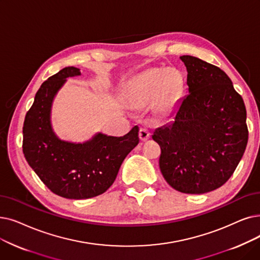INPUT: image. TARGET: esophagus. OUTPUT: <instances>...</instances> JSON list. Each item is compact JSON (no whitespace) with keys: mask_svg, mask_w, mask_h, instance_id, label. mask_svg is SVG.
Returning a JSON list of instances; mask_svg holds the SVG:
<instances>
[{"mask_svg":"<svg viewBox=\"0 0 260 260\" xmlns=\"http://www.w3.org/2000/svg\"><path fill=\"white\" fill-rule=\"evenodd\" d=\"M151 137V133L149 132V129H146L145 127H141L139 131V138L142 141H146Z\"/></svg>","mask_w":260,"mask_h":260,"instance_id":"34e87169","label":"esophagus"}]
</instances>
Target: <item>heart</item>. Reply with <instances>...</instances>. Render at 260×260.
<instances>
[{
    "label": "heart",
    "mask_w": 260,
    "mask_h": 260,
    "mask_svg": "<svg viewBox=\"0 0 260 260\" xmlns=\"http://www.w3.org/2000/svg\"><path fill=\"white\" fill-rule=\"evenodd\" d=\"M183 88V78L168 69H150L141 73L127 89V99L133 105H144L154 99L159 110L171 108Z\"/></svg>",
    "instance_id": "obj_1"
}]
</instances>
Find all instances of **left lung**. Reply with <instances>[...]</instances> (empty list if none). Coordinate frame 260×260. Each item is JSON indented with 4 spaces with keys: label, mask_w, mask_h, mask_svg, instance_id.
<instances>
[{
    "label": "left lung",
    "mask_w": 260,
    "mask_h": 260,
    "mask_svg": "<svg viewBox=\"0 0 260 260\" xmlns=\"http://www.w3.org/2000/svg\"><path fill=\"white\" fill-rule=\"evenodd\" d=\"M187 69L188 94L171 123L155 129L160 171L183 193L202 194L228 182L244 154L249 131L241 95L220 68L193 56Z\"/></svg>",
    "instance_id": "obj_1"
}]
</instances>
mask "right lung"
<instances>
[{
  "mask_svg": "<svg viewBox=\"0 0 260 260\" xmlns=\"http://www.w3.org/2000/svg\"><path fill=\"white\" fill-rule=\"evenodd\" d=\"M81 75L66 67L49 77L35 95L23 124V154L43 184L66 199H90L114 184L128 153L139 143L136 125L123 137L98 133L83 143L61 140L53 131L51 109L55 95L68 77Z\"/></svg>",
  "mask_w": 260,
  "mask_h": 260,
  "instance_id": "right-lung-1",
  "label": "right lung"
}]
</instances>
